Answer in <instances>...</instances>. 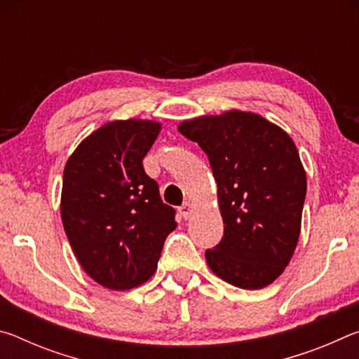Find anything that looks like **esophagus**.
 <instances>
[{
	"mask_svg": "<svg viewBox=\"0 0 359 359\" xmlns=\"http://www.w3.org/2000/svg\"><path fill=\"white\" fill-rule=\"evenodd\" d=\"M191 210H193V203H190V201H185L184 204L180 205V209H179L180 215L184 217V218H188V215L191 214Z\"/></svg>",
	"mask_w": 359,
	"mask_h": 359,
	"instance_id": "34e87169",
	"label": "esophagus"
}]
</instances>
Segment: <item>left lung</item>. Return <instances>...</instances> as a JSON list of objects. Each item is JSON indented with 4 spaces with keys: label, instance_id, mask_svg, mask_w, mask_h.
<instances>
[{
    "label": "left lung",
    "instance_id": "left-lung-1",
    "mask_svg": "<svg viewBox=\"0 0 359 359\" xmlns=\"http://www.w3.org/2000/svg\"><path fill=\"white\" fill-rule=\"evenodd\" d=\"M179 131L209 158L224 231L205 250L217 277L259 290L288 266L301 233L307 179L293 139L253 112L185 120Z\"/></svg>",
    "mask_w": 359,
    "mask_h": 359
}]
</instances>
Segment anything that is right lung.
Masks as SVG:
<instances>
[{
    "label": "right lung",
    "instance_id": "right-lung-1",
    "mask_svg": "<svg viewBox=\"0 0 359 359\" xmlns=\"http://www.w3.org/2000/svg\"><path fill=\"white\" fill-rule=\"evenodd\" d=\"M161 123L114 120L77 145L63 172L62 220L82 269L109 290H131L154 276L177 226L142 160Z\"/></svg>",
    "mask_w": 359,
    "mask_h": 359
}]
</instances>
